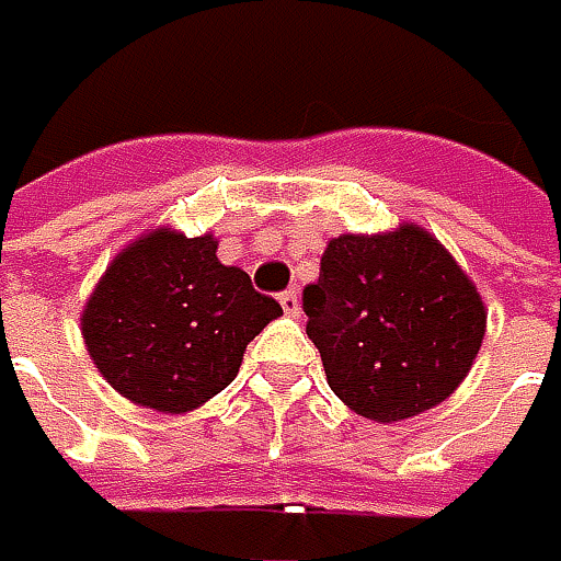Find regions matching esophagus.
I'll return each instance as SVG.
<instances>
[{
    "label": "esophagus",
    "instance_id": "1",
    "mask_svg": "<svg viewBox=\"0 0 561 561\" xmlns=\"http://www.w3.org/2000/svg\"><path fill=\"white\" fill-rule=\"evenodd\" d=\"M280 306H284L287 316H297V312H300V297H297V290H284V294H280Z\"/></svg>",
    "mask_w": 561,
    "mask_h": 561
}]
</instances>
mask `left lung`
Here are the masks:
<instances>
[{
  "mask_svg": "<svg viewBox=\"0 0 561 561\" xmlns=\"http://www.w3.org/2000/svg\"><path fill=\"white\" fill-rule=\"evenodd\" d=\"M302 312L332 392L374 421L444 402L485 335L472 280L419 226L332 239L319 280L302 290Z\"/></svg>",
  "mask_w": 561,
  "mask_h": 561,
  "instance_id": "obj_1",
  "label": "left lung"
}]
</instances>
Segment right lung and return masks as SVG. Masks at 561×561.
I'll list each match as a JSON object with an SVG mask.
<instances>
[{
    "instance_id": "obj_1",
    "label": "right lung",
    "mask_w": 561,
    "mask_h": 561,
    "mask_svg": "<svg viewBox=\"0 0 561 561\" xmlns=\"http://www.w3.org/2000/svg\"><path fill=\"white\" fill-rule=\"evenodd\" d=\"M280 302L217 261L210 236L159 229L121 252L82 312L101 377L156 412H191L236 380L245 344Z\"/></svg>"
}]
</instances>
